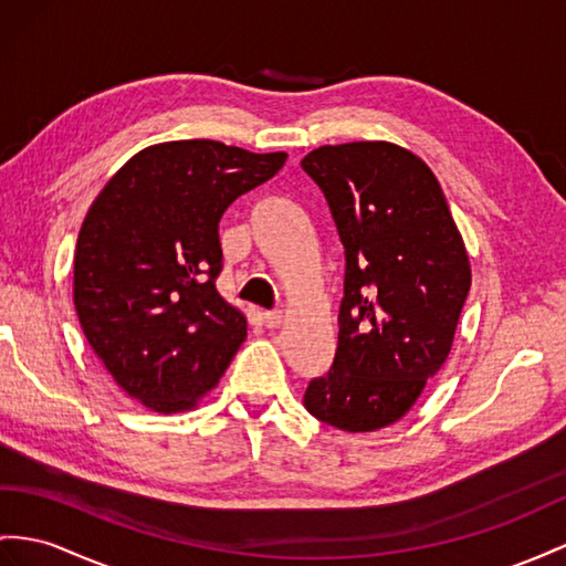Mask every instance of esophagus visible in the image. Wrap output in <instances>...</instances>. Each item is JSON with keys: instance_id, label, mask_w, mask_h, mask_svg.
I'll return each mask as SVG.
<instances>
[{"instance_id": "34e87169", "label": "esophagus", "mask_w": 566, "mask_h": 566, "mask_svg": "<svg viewBox=\"0 0 566 566\" xmlns=\"http://www.w3.org/2000/svg\"><path fill=\"white\" fill-rule=\"evenodd\" d=\"M263 323H265V327H270V329L280 327V325H282V311H265V313H263Z\"/></svg>"}]
</instances>
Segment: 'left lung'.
I'll return each instance as SVG.
<instances>
[{
	"instance_id": "left-lung-1",
	"label": "left lung",
	"mask_w": 566,
	"mask_h": 566,
	"mask_svg": "<svg viewBox=\"0 0 566 566\" xmlns=\"http://www.w3.org/2000/svg\"><path fill=\"white\" fill-rule=\"evenodd\" d=\"M344 245L335 364L303 407L370 432L407 413L454 342L471 265L442 188L411 150L385 140L323 145L301 159Z\"/></svg>"
}]
</instances>
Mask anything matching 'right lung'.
I'll use <instances>...</instances> for the list:
<instances>
[{
	"mask_svg": "<svg viewBox=\"0 0 566 566\" xmlns=\"http://www.w3.org/2000/svg\"><path fill=\"white\" fill-rule=\"evenodd\" d=\"M284 163L220 140L159 143L93 200L74 255L76 313L114 382L148 409H193L245 339L243 313L214 286L220 220Z\"/></svg>",
	"mask_w": 566,
	"mask_h": 566,
	"instance_id": "obj_1",
	"label": "right lung"
}]
</instances>
